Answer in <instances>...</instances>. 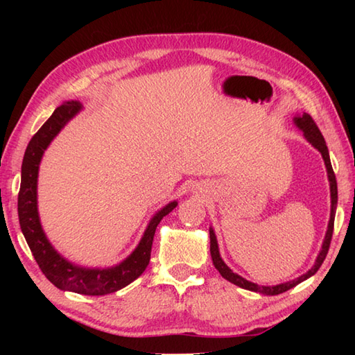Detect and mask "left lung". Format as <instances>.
I'll use <instances>...</instances> for the list:
<instances>
[{
    "label": "left lung",
    "instance_id": "obj_1",
    "mask_svg": "<svg viewBox=\"0 0 355 355\" xmlns=\"http://www.w3.org/2000/svg\"><path fill=\"white\" fill-rule=\"evenodd\" d=\"M294 125H296L299 130L304 132L305 139L310 141L311 145L322 154L323 162H325V166H327L328 180H329V191H331V215H329L328 230H327L325 239H323L322 250L319 252L318 259H315L311 270H308L305 275H302V276L297 277V279H293V281H290V282L279 284V285L266 286V285H258V284H254V282H250V281H247V279H244L243 276L233 273V271L227 266H225L224 261L221 259L220 248H218V241H216V236H215V232H214L212 227L209 229V233H210V256H212L214 266H215V268L218 271H220V275L224 279H227L229 282L241 286V288L250 290V291H254V293L266 294V296H276V294H281V293L288 291L290 288H293V286H296L297 284L304 282L305 279L311 277L315 273V271L320 268L323 261H325V258H327V253L329 250V244H331V238H333V230H334V216H336V209H337V182H336V175H334L333 166H331L329 153H328L325 139H323V135H322L320 130L318 128V125H315L313 117L310 114H306V112H304V114L299 116V117H294Z\"/></svg>",
    "mask_w": 355,
    "mask_h": 355
}]
</instances>
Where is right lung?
Instances as JSON below:
<instances>
[{"mask_svg":"<svg viewBox=\"0 0 355 355\" xmlns=\"http://www.w3.org/2000/svg\"><path fill=\"white\" fill-rule=\"evenodd\" d=\"M80 110L82 105L76 101L64 102L61 107L53 111L50 119L30 140L21 168L18 216L22 235L27 241L30 252L33 253L37 266L53 285L64 291H74L79 294H87V296H103V294H110L123 288L146 270L150 259V248H153L157 225L160 224L163 216L171 214L177 207L178 202L171 201L169 205H166L150 218L139 245L119 266L110 268H85L74 266V263L62 258L49 243L40 221L36 193L37 172H40V163L44 150L49 148L51 140Z\"/></svg>","mask_w":355,"mask_h":355,"instance_id":"right-lung-1","label":"right lung"}]
</instances>
